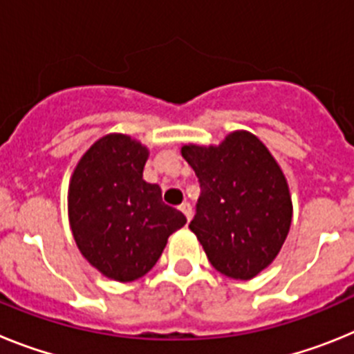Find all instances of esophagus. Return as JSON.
<instances>
[{"mask_svg":"<svg viewBox=\"0 0 354 354\" xmlns=\"http://www.w3.org/2000/svg\"><path fill=\"white\" fill-rule=\"evenodd\" d=\"M179 209H180V211H183V214L186 216L187 221L192 220V205L187 204V202H184V204L179 205Z\"/></svg>","mask_w":354,"mask_h":354,"instance_id":"obj_1","label":"esophagus"}]
</instances>
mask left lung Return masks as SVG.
<instances>
[{"instance_id": "1", "label": "left lung", "mask_w": 354, "mask_h": 354, "mask_svg": "<svg viewBox=\"0 0 354 354\" xmlns=\"http://www.w3.org/2000/svg\"><path fill=\"white\" fill-rule=\"evenodd\" d=\"M183 158L200 183L189 223L216 271L250 280L282 248L292 202L282 168L248 131H234L220 145H183Z\"/></svg>"}]
</instances>
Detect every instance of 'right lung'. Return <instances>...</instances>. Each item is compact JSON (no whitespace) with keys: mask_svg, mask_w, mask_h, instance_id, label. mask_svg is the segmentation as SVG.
<instances>
[{"mask_svg":"<svg viewBox=\"0 0 354 354\" xmlns=\"http://www.w3.org/2000/svg\"><path fill=\"white\" fill-rule=\"evenodd\" d=\"M149 149L127 134H106L83 154L68 184V221L90 264L117 282L149 273L186 216L143 180Z\"/></svg>","mask_w":354,"mask_h":354,"instance_id":"1","label":"right lung"}]
</instances>
